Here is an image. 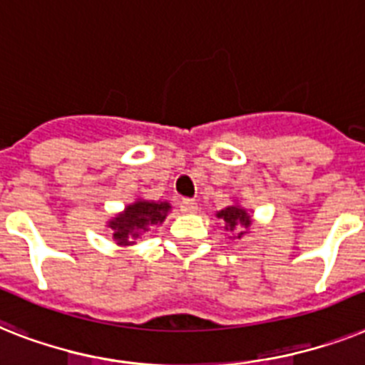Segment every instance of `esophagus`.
<instances>
[{"instance_id": "1", "label": "esophagus", "mask_w": 365, "mask_h": 365, "mask_svg": "<svg viewBox=\"0 0 365 365\" xmlns=\"http://www.w3.org/2000/svg\"><path fill=\"white\" fill-rule=\"evenodd\" d=\"M180 210H182L183 213H195L198 210V206L195 200H191V198H183L182 202H180Z\"/></svg>"}]
</instances>
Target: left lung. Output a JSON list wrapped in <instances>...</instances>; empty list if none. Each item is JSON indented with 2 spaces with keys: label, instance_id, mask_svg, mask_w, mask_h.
Masks as SVG:
<instances>
[{
  "label": "left lung",
  "instance_id": "left-lung-1",
  "mask_svg": "<svg viewBox=\"0 0 365 365\" xmlns=\"http://www.w3.org/2000/svg\"><path fill=\"white\" fill-rule=\"evenodd\" d=\"M217 219H223L225 221V230H229L232 236L230 238L242 240V236L250 234L251 225H253V219H251V213L242 206V204L234 202L227 208L219 210Z\"/></svg>",
  "mask_w": 365,
  "mask_h": 365
}]
</instances>
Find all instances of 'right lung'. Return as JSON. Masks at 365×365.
I'll return each mask as SVG.
<instances>
[{
  "mask_svg": "<svg viewBox=\"0 0 365 365\" xmlns=\"http://www.w3.org/2000/svg\"><path fill=\"white\" fill-rule=\"evenodd\" d=\"M173 210L167 200H146L136 198L135 202L127 204L120 213L106 221V229L112 232V238L121 247L135 245L142 234L148 232L150 227L163 225L168 212Z\"/></svg>",
  "mask_w": 365,
  "mask_h": 365,
  "instance_id": "obj_1",
  "label": "right lung"
}]
</instances>
